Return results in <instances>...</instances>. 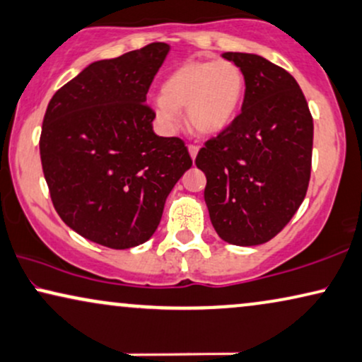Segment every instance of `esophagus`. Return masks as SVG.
<instances>
[{
    "label": "esophagus",
    "instance_id": "esophagus-1",
    "mask_svg": "<svg viewBox=\"0 0 362 362\" xmlns=\"http://www.w3.org/2000/svg\"><path fill=\"white\" fill-rule=\"evenodd\" d=\"M187 151H189L192 159H196V156H198V151H199V146H196V144H189V146H187Z\"/></svg>",
    "mask_w": 362,
    "mask_h": 362
}]
</instances>
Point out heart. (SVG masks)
<instances>
[{"label": "heart", "mask_w": 362, "mask_h": 362, "mask_svg": "<svg viewBox=\"0 0 362 362\" xmlns=\"http://www.w3.org/2000/svg\"><path fill=\"white\" fill-rule=\"evenodd\" d=\"M246 91V76L233 61H187L161 84L153 110L166 133L180 128L186 107L191 128L201 134H219L233 123Z\"/></svg>", "instance_id": "1"}]
</instances>
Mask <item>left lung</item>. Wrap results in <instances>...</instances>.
I'll return each instance as SVG.
<instances>
[{
    "instance_id": "obj_1",
    "label": "left lung",
    "mask_w": 362,
    "mask_h": 362,
    "mask_svg": "<svg viewBox=\"0 0 362 362\" xmlns=\"http://www.w3.org/2000/svg\"><path fill=\"white\" fill-rule=\"evenodd\" d=\"M246 76L241 115L206 141L196 166L206 175L204 201L218 236L257 246L291 221L311 176L313 116L286 69L251 53H223Z\"/></svg>"
}]
</instances>
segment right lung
<instances>
[{"label": "right lung", "instance_id": "right-lung-1", "mask_svg": "<svg viewBox=\"0 0 362 362\" xmlns=\"http://www.w3.org/2000/svg\"><path fill=\"white\" fill-rule=\"evenodd\" d=\"M170 53L151 43L95 61L51 98L40 154L51 201L79 236L128 250L146 243L191 168L180 138L153 131L148 89Z\"/></svg>", "mask_w": 362, "mask_h": 362}]
</instances>
